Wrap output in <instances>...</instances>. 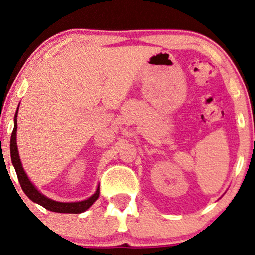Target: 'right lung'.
Returning <instances> with one entry per match:
<instances>
[{"mask_svg":"<svg viewBox=\"0 0 255 255\" xmlns=\"http://www.w3.org/2000/svg\"><path fill=\"white\" fill-rule=\"evenodd\" d=\"M17 113L14 116V127L13 131L11 134V140H10V153H11V161H12L14 169H16L19 183H20V187L22 191L25 192V195L28 197L30 200H33L34 203L41 205L47 210L56 213H73V214H79V213H82L88 210V208L93 205L95 201L97 200L98 196H100V187L97 188L96 192L94 193L90 198L78 201V203H59V201H55L47 198L43 195L37 191V190L34 188V185L30 183L28 180L27 175L24 172V168H22L20 159H19L18 154V149H17V142H16V134H17Z\"/></svg>","mask_w":255,"mask_h":255,"instance_id":"1","label":"right lung"}]
</instances>
